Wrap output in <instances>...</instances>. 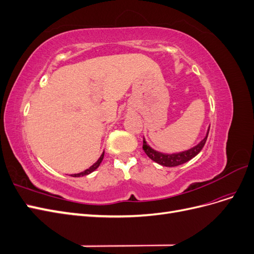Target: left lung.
<instances>
[{"mask_svg": "<svg viewBox=\"0 0 254 254\" xmlns=\"http://www.w3.org/2000/svg\"><path fill=\"white\" fill-rule=\"evenodd\" d=\"M209 131H210V127L207 128V131H206L205 136L203 137V140H201L196 146H194V147H191L188 150L180 151V152H173V153L161 152V151L153 149L151 146L147 142H146L145 137L143 139V150L145 151L146 155H147L152 161H155L156 163L166 166V167H175V166H178V165H181L183 163L188 162V161L196 157L198 153L201 151V149L203 148V146L206 142Z\"/></svg>", "mask_w": 254, "mask_h": 254, "instance_id": "8db88e82", "label": "left lung"}]
</instances>
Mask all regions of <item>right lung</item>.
<instances>
[{"label":"right lung","instance_id":"add662e5","mask_svg":"<svg viewBox=\"0 0 254 254\" xmlns=\"http://www.w3.org/2000/svg\"><path fill=\"white\" fill-rule=\"evenodd\" d=\"M104 155H105V151H103V153H102V156L99 157V159L96 161V162L93 164V165H91L88 170H86V171H83V172H81V173H78V174H73V175H71L72 177H83V176H86V175H89V174H91L92 172H94L96 168L101 165V163H102V161H103V159H104Z\"/></svg>","mask_w":254,"mask_h":254}]
</instances>
